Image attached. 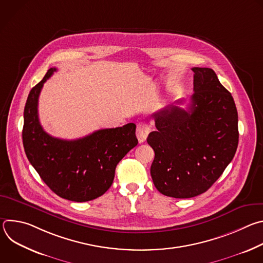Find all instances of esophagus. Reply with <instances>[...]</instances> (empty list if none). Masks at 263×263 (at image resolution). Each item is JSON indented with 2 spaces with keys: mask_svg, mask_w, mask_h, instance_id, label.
<instances>
[{
  "mask_svg": "<svg viewBox=\"0 0 263 263\" xmlns=\"http://www.w3.org/2000/svg\"><path fill=\"white\" fill-rule=\"evenodd\" d=\"M149 130H151V128H149V126L146 123H138L137 124L136 136H137V139L139 142H143L146 139V137L149 133Z\"/></svg>",
  "mask_w": 263,
  "mask_h": 263,
  "instance_id": "34e87169",
  "label": "esophagus"
}]
</instances>
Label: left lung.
Returning a JSON list of instances; mask_svg holds the SVG:
<instances>
[{
  "mask_svg": "<svg viewBox=\"0 0 263 263\" xmlns=\"http://www.w3.org/2000/svg\"><path fill=\"white\" fill-rule=\"evenodd\" d=\"M192 69L195 93L189 108L167 105L155 112L157 130L146 138L155 152L154 185L162 195L176 199L208 191L232 161L238 145V116L231 93L213 69Z\"/></svg>",
  "mask_w": 263,
  "mask_h": 263,
  "instance_id": "obj_1",
  "label": "left lung"
}]
</instances>
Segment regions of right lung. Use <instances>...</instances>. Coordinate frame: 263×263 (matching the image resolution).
<instances>
[{"instance_id": "right-lung-1", "label": "right lung", "mask_w": 263, "mask_h": 263, "mask_svg": "<svg viewBox=\"0 0 263 263\" xmlns=\"http://www.w3.org/2000/svg\"><path fill=\"white\" fill-rule=\"evenodd\" d=\"M52 67L30 91L25 110L23 143L28 160L57 196L87 202L104 195L115 179L116 167L137 145L136 126L101 129L85 137L65 140L49 135L39 119V98Z\"/></svg>"}]
</instances>
